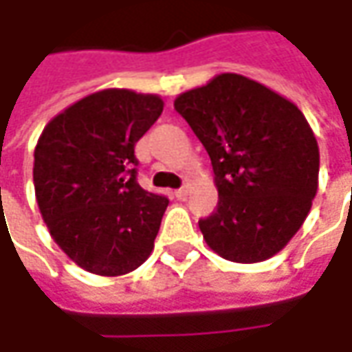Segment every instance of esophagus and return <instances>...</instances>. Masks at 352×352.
<instances>
[{
	"label": "esophagus",
	"instance_id": "obj_1",
	"mask_svg": "<svg viewBox=\"0 0 352 352\" xmlns=\"http://www.w3.org/2000/svg\"><path fill=\"white\" fill-rule=\"evenodd\" d=\"M190 192H192V186H190V184H186V186H182L180 190H176V192H174V196L178 197V199H184V197L188 196Z\"/></svg>",
	"mask_w": 352,
	"mask_h": 352
}]
</instances>
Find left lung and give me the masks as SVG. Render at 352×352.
Listing matches in <instances>:
<instances>
[{"mask_svg": "<svg viewBox=\"0 0 352 352\" xmlns=\"http://www.w3.org/2000/svg\"><path fill=\"white\" fill-rule=\"evenodd\" d=\"M206 146L219 194L199 219L213 252L263 263L304 225L318 194L319 146L296 103L241 74H217L174 100Z\"/></svg>", "mask_w": 352, "mask_h": 352, "instance_id": "8db88e82", "label": "left lung"}]
</instances>
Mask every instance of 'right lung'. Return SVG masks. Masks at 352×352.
I'll return each instance as SVG.
<instances>
[{
    "mask_svg": "<svg viewBox=\"0 0 352 352\" xmlns=\"http://www.w3.org/2000/svg\"><path fill=\"white\" fill-rule=\"evenodd\" d=\"M162 107L156 94L100 89L52 117L34 146L43 221L64 254L91 274L133 272L155 249L168 199L139 186L135 144Z\"/></svg>",
    "mask_w": 352,
    "mask_h": 352,
    "instance_id": "1",
    "label": "right lung"
}]
</instances>
